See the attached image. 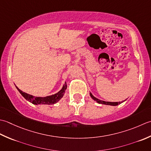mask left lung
Here are the masks:
<instances>
[{
	"label": "left lung",
	"instance_id": "left-lung-1",
	"mask_svg": "<svg viewBox=\"0 0 151 151\" xmlns=\"http://www.w3.org/2000/svg\"><path fill=\"white\" fill-rule=\"evenodd\" d=\"M90 96L94 101H96L97 103L100 104H105V105H108V106H116L119 105V104H121V103L123 102V101H125L124 100V101H119V102H111V101H103V100H101L98 99V98H96V97H94L93 95L91 93H90Z\"/></svg>",
	"mask_w": 151,
	"mask_h": 151
}]
</instances>
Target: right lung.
<instances>
[{
  "label": "right lung",
  "instance_id": "right-lung-1",
  "mask_svg": "<svg viewBox=\"0 0 151 151\" xmlns=\"http://www.w3.org/2000/svg\"><path fill=\"white\" fill-rule=\"evenodd\" d=\"M15 87H16L18 91L20 93V94L22 95L27 100H28L30 102L35 104V105H39V104H46V105H51V104L52 105V104H55L58 102V101L63 97L64 93H65V91L66 90L67 85L66 82H65V83L63 85L62 88H61L60 91H58L57 93L45 97H38L32 96V95L24 93V92L21 91L19 88L16 87V86H15Z\"/></svg>",
  "mask_w": 151,
  "mask_h": 151
}]
</instances>
